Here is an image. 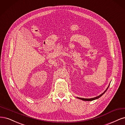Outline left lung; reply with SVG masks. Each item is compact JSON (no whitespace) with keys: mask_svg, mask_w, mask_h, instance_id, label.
Masks as SVG:
<instances>
[{"mask_svg":"<svg viewBox=\"0 0 125 125\" xmlns=\"http://www.w3.org/2000/svg\"><path fill=\"white\" fill-rule=\"evenodd\" d=\"M110 86V85H109ZM109 86H108V87L107 88V89H106V90L104 91L103 94H100V95H99V96H96V97H95V98H91V99H84V98H78V99H81V100H83V101H92V100H95V99H98V98H99L100 97H101V96L104 93H105V92L106 91V90H107V89L108 88V87H109Z\"/></svg>","mask_w":125,"mask_h":125,"instance_id":"1","label":"left lung"}]
</instances>
